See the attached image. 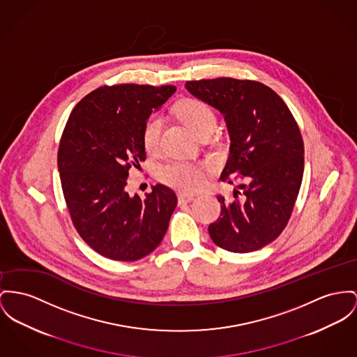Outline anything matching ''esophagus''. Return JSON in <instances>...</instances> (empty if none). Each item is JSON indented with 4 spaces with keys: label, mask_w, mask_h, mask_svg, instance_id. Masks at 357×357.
<instances>
[{
    "label": "esophagus",
    "mask_w": 357,
    "mask_h": 357,
    "mask_svg": "<svg viewBox=\"0 0 357 357\" xmlns=\"http://www.w3.org/2000/svg\"><path fill=\"white\" fill-rule=\"evenodd\" d=\"M195 199V195L192 193H178V203L183 204V203H190Z\"/></svg>",
    "instance_id": "obj_1"
}]
</instances>
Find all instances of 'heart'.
I'll return each instance as SVG.
<instances>
[{
	"mask_svg": "<svg viewBox=\"0 0 357 357\" xmlns=\"http://www.w3.org/2000/svg\"><path fill=\"white\" fill-rule=\"evenodd\" d=\"M177 112L183 121L190 127V131H193L195 134L208 126L216 124L213 109L204 102L195 98L183 101L178 105ZM162 123L164 118L161 114H153L146 120L143 127L142 141L147 151H153L157 149ZM158 177L162 183L181 190H197L204 183L203 169L196 164L184 161H170L162 165L158 170Z\"/></svg>",
	"mask_w": 357,
	"mask_h": 357,
	"instance_id": "b5f03b06",
	"label": "heart"
}]
</instances>
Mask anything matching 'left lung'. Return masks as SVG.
Segmentation results:
<instances>
[{
	"label": "left lung",
	"mask_w": 357,
	"mask_h": 357,
	"mask_svg": "<svg viewBox=\"0 0 357 357\" xmlns=\"http://www.w3.org/2000/svg\"><path fill=\"white\" fill-rule=\"evenodd\" d=\"M187 91L219 111L230 137V157L220 176L242 197L222 203L208 227L219 248L234 253L259 250L282 234L294 210L305 170L299 127L280 96L256 81L215 78L188 81Z\"/></svg>",
	"instance_id": "left-lung-1"
}]
</instances>
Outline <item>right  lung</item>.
I'll list each match as a JSON object with an SVG mask.
<instances>
[{
	"label": "right lung",
	"instance_id": "obj_1",
	"mask_svg": "<svg viewBox=\"0 0 357 357\" xmlns=\"http://www.w3.org/2000/svg\"><path fill=\"white\" fill-rule=\"evenodd\" d=\"M176 86L123 84L102 86L73 109L58 150V170L74 227L98 255L137 261L150 255L167 233L177 206L164 184L142 199L126 190L130 167L146 160V120Z\"/></svg>",
	"mask_w": 357,
	"mask_h": 357
}]
</instances>
